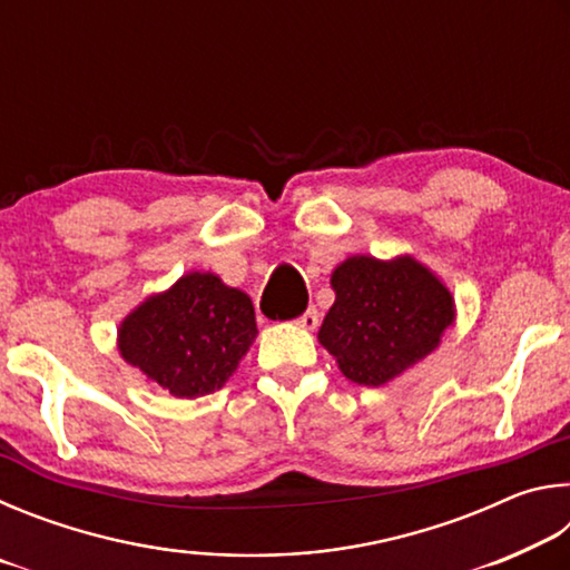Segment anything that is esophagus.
<instances>
[{"mask_svg":"<svg viewBox=\"0 0 570 570\" xmlns=\"http://www.w3.org/2000/svg\"><path fill=\"white\" fill-rule=\"evenodd\" d=\"M296 324H298V326H302V330H308V332H312V330H316V324H320V312H316V308H314V306H308V308H306V312H304L302 316H298V320H296Z\"/></svg>","mask_w":570,"mask_h":570,"instance_id":"obj_1","label":"esophagus"}]
</instances>
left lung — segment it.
<instances>
[{
	"instance_id": "left-lung-1",
	"label": "left lung",
	"mask_w": 570,
	"mask_h": 570,
	"mask_svg": "<svg viewBox=\"0 0 570 570\" xmlns=\"http://www.w3.org/2000/svg\"><path fill=\"white\" fill-rule=\"evenodd\" d=\"M332 288L320 342L344 377L364 387L400 377L455 322L450 288L412 256H350L334 268Z\"/></svg>"
}]
</instances>
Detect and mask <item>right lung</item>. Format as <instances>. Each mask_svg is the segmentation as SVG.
<instances>
[{
    "label": "right lung",
    "mask_w": 570,
    "mask_h": 570,
    "mask_svg": "<svg viewBox=\"0 0 570 570\" xmlns=\"http://www.w3.org/2000/svg\"><path fill=\"white\" fill-rule=\"evenodd\" d=\"M256 334L244 292L216 274L190 272L125 316L118 350L173 397L193 400L224 387Z\"/></svg>",
    "instance_id": "obj_1"
}]
</instances>
